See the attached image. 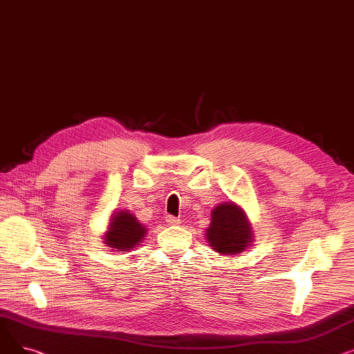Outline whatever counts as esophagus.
<instances>
[{
  "label": "esophagus",
  "instance_id": "1",
  "mask_svg": "<svg viewBox=\"0 0 354 354\" xmlns=\"http://www.w3.org/2000/svg\"><path fill=\"white\" fill-rule=\"evenodd\" d=\"M166 222H167V224H169V225H179L180 224V219L179 218H176V216H172V215H167L166 216Z\"/></svg>",
  "mask_w": 354,
  "mask_h": 354
}]
</instances>
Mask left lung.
I'll return each mask as SVG.
<instances>
[{"instance_id":"1","label":"left lung","mask_w":354,"mask_h":354,"mask_svg":"<svg viewBox=\"0 0 354 354\" xmlns=\"http://www.w3.org/2000/svg\"><path fill=\"white\" fill-rule=\"evenodd\" d=\"M207 239L214 251L235 255L245 251L252 243V228L245 212L234 202L219 203L211 212Z\"/></svg>"}]
</instances>
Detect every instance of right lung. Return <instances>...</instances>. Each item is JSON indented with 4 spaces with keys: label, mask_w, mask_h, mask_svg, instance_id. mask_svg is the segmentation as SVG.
<instances>
[{
    "label": "right lung",
    "mask_w": 354,
    "mask_h": 354,
    "mask_svg": "<svg viewBox=\"0 0 354 354\" xmlns=\"http://www.w3.org/2000/svg\"><path fill=\"white\" fill-rule=\"evenodd\" d=\"M146 231L135 215L129 211H118L111 215L104 243L113 251H130L142 243Z\"/></svg>",
    "instance_id": "right-lung-1"
}]
</instances>
